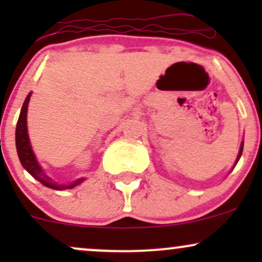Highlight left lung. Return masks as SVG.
I'll use <instances>...</instances> for the list:
<instances>
[{
  "mask_svg": "<svg viewBox=\"0 0 262 262\" xmlns=\"http://www.w3.org/2000/svg\"><path fill=\"white\" fill-rule=\"evenodd\" d=\"M243 148H244V141H242V144H240V149H239V154H237V158H236V160H235V164H234V166L233 167H235V165L237 164V161H239V159H240V156H242V154H243Z\"/></svg>",
  "mask_w": 262,
  "mask_h": 262,
  "instance_id": "left-lung-1",
  "label": "left lung"
}]
</instances>
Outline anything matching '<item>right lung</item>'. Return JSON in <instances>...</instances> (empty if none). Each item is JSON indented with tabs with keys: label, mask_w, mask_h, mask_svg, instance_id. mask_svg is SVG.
Instances as JSON below:
<instances>
[{
	"label": "right lung",
	"mask_w": 262,
	"mask_h": 262,
	"mask_svg": "<svg viewBox=\"0 0 262 262\" xmlns=\"http://www.w3.org/2000/svg\"><path fill=\"white\" fill-rule=\"evenodd\" d=\"M31 96L32 92H29L28 96L26 97L25 103H23L22 110H20L19 118H18L16 127V148L20 164H22V166L25 167L35 180H38L39 182L43 183L47 187L59 189V191L60 189L76 187V186L81 185V183L85 181L83 177L75 180V181L68 183V185H59V183L54 182V180L50 179V177L44 172L43 167L39 165L37 158H35V154L34 151H33L31 145V141H29L28 128H27V112H28V103L29 100H31Z\"/></svg>",
	"instance_id": "obj_1"
}]
</instances>
